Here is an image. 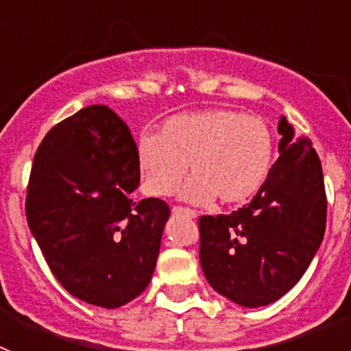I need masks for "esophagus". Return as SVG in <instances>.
Segmentation results:
<instances>
[{"instance_id":"obj_1","label":"esophagus","mask_w":351,"mask_h":351,"mask_svg":"<svg viewBox=\"0 0 351 351\" xmlns=\"http://www.w3.org/2000/svg\"><path fill=\"white\" fill-rule=\"evenodd\" d=\"M172 214L173 216H188V218H197V213L188 207H181V206H173L172 207Z\"/></svg>"}]
</instances>
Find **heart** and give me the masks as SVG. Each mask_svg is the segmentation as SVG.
Masks as SVG:
<instances>
[{
  "instance_id": "b5f03b06",
  "label": "heart",
  "mask_w": 351,
  "mask_h": 351,
  "mask_svg": "<svg viewBox=\"0 0 351 351\" xmlns=\"http://www.w3.org/2000/svg\"><path fill=\"white\" fill-rule=\"evenodd\" d=\"M274 133L262 117L235 108L182 112L161 123L156 135L138 138L144 193L169 197L184 178L181 197L191 204L241 206L255 197L274 163Z\"/></svg>"
}]
</instances>
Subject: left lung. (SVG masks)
<instances>
[{
  "mask_svg": "<svg viewBox=\"0 0 351 351\" xmlns=\"http://www.w3.org/2000/svg\"><path fill=\"white\" fill-rule=\"evenodd\" d=\"M280 158L246 207L200 216V265L214 290L244 308L283 297L320 247L327 195L320 158L281 116Z\"/></svg>",
  "mask_w": 351,
  "mask_h": 351,
  "instance_id": "8db88e82",
  "label": "left lung"
}]
</instances>
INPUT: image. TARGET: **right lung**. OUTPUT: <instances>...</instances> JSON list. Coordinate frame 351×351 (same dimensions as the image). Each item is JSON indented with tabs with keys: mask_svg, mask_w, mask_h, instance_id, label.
<instances>
[{
	"mask_svg": "<svg viewBox=\"0 0 351 351\" xmlns=\"http://www.w3.org/2000/svg\"><path fill=\"white\" fill-rule=\"evenodd\" d=\"M137 144L126 123L91 105L49 130L31 167L26 218L54 278L73 297L119 308L151 281L170 207L133 200Z\"/></svg>",
	"mask_w": 351,
	"mask_h": 351,
	"instance_id": "1",
	"label": "right lung"
}]
</instances>
